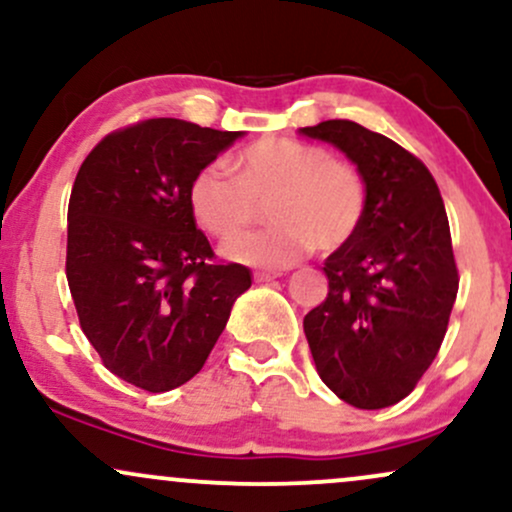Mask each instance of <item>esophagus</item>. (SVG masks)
Listing matches in <instances>:
<instances>
[{
    "mask_svg": "<svg viewBox=\"0 0 512 512\" xmlns=\"http://www.w3.org/2000/svg\"><path fill=\"white\" fill-rule=\"evenodd\" d=\"M276 276H281L279 269H260V272H255V281H272Z\"/></svg>",
    "mask_w": 512,
    "mask_h": 512,
    "instance_id": "1",
    "label": "esophagus"
}]
</instances>
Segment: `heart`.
Wrapping results in <instances>:
<instances>
[{
  "mask_svg": "<svg viewBox=\"0 0 512 512\" xmlns=\"http://www.w3.org/2000/svg\"><path fill=\"white\" fill-rule=\"evenodd\" d=\"M226 168L204 166L190 182V209L204 231L226 240L267 203L262 232L228 240L223 255L255 267H286L310 250L334 252L356 236L366 214V185L349 161L315 144L264 137Z\"/></svg>",
  "mask_w": 512,
  "mask_h": 512,
  "instance_id": "b5f03b06",
  "label": "heart"
}]
</instances>
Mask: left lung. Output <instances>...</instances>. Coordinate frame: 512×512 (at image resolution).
<instances>
[{
  "label": "left lung",
  "instance_id": "1",
  "mask_svg": "<svg viewBox=\"0 0 512 512\" xmlns=\"http://www.w3.org/2000/svg\"><path fill=\"white\" fill-rule=\"evenodd\" d=\"M356 163L366 182L358 233L325 260L327 298L303 317L315 368L339 399L383 409L414 390L438 356L460 274L431 170L351 120L301 127Z\"/></svg>",
  "mask_w": 512,
  "mask_h": 512
}]
</instances>
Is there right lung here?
<instances>
[{
  "label": "right lung",
  "instance_id": "1",
  "mask_svg": "<svg viewBox=\"0 0 512 512\" xmlns=\"http://www.w3.org/2000/svg\"><path fill=\"white\" fill-rule=\"evenodd\" d=\"M240 132L175 117L115 129L76 173L67 211V281L103 366L146 392L202 370L250 289V269L221 262L190 209V182Z\"/></svg>",
  "mask_w": 512,
  "mask_h": 512
}]
</instances>
